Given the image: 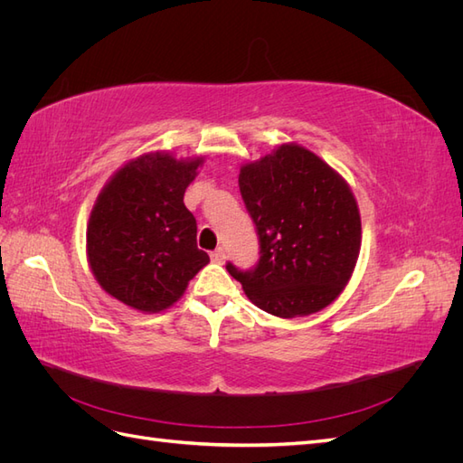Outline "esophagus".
<instances>
[{
    "label": "esophagus",
    "instance_id": "34e87169",
    "mask_svg": "<svg viewBox=\"0 0 463 463\" xmlns=\"http://www.w3.org/2000/svg\"><path fill=\"white\" fill-rule=\"evenodd\" d=\"M210 259H213V262L222 264L223 260H226V250H223L222 247H218L216 250H213V253H210Z\"/></svg>",
    "mask_w": 463,
    "mask_h": 463
}]
</instances>
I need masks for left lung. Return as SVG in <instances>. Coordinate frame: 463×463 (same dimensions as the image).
<instances>
[{
  "label": "left lung",
  "mask_w": 463,
  "mask_h": 463,
  "mask_svg": "<svg viewBox=\"0 0 463 463\" xmlns=\"http://www.w3.org/2000/svg\"><path fill=\"white\" fill-rule=\"evenodd\" d=\"M240 191L253 220L260 259L228 272L259 309L279 318L311 315L340 296L361 249L352 189L317 154L282 145L245 164Z\"/></svg>",
  "instance_id": "1"
}]
</instances>
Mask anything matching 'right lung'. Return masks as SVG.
Instances as JSON below:
<instances>
[{
    "instance_id": "right-lung-1",
    "label": "right lung",
    "mask_w": 463,
    "mask_h": 463,
    "mask_svg": "<svg viewBox=\"0 0 463 463\" xmlns=\"http://www.w3.org/2000/svg\"><path fill=\"white\" fill-rule=\"evenodd\" d=\"M197 160L165 152L125 164L98 194L87 226V255L98 284L143 313L172 307L208 264L197 247V220L184 194Z\"/></svg>"
}]
</instances>
